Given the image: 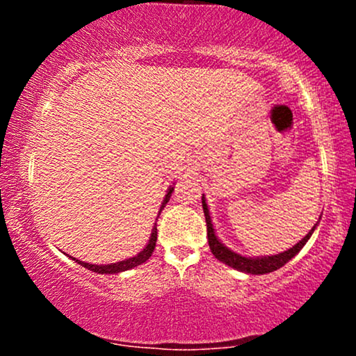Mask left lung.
Segmentation results:
<instances>
[{"label": "left lung", "mask_w": 356, "mask_h": 356, "mask_svg": "<svg viewBox=\"0 0 356 356\" xmlns=\"http://www.w3.org/2000/svg\"><path fill=\"white\" fill-rule=\"evenodd\" d=\"M202 209H204V216H206V222H207V241H209V248L211 252L216 256V259H219L220 263L227 264L229 268L238 269L241 273H246V275H266V273H273L276 269L283 268L289 259H293L298 252L303 249V246L308 243V239L312 238V234L316 229V226L320 222H316L312 227V231L305 236L300 243H296L295 246L286 249L283 252H277V254H271V256H243L239 252L232 251L226 246L218 238L214 229V224H212V218L209 212V206H207L206 197L202 194ZM321 219V216H320Z\"/></svg>", "instance_id": "1"}]
</instances>
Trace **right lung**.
Here are the masks:
<instances>
[{
  "mask_svg": "<svg viewBox=\"0 0 356 356\" xmlns=\"http://www.w3.org/2000/svg\"><path fill=\"white\" fill-rule=\"evenodd\" d=\"M174 192V184L172 186H169V189L165 192V197L164 201L161 204V209H159V216H161L162 209L165 207V204L169 202L170 195H172ZM157 216V218H159ZM155 243H157V220H155L154 227H152V232H150V238H149V243L145 244V248L142 249L140 252L136 256L129 257V259H124V261H117V263H110V264H92V263H87V261H80L76 259V257H73V261L75 263L81 264L83 268L90 269V271L93 273H99V275H117V273H124V271H129V269H134L137 266H140V264H144L147 259H149L150 256H152L154 249H155Z\"/></svg>",
  "mask_w": 356,
  "mask_h": 356,
  "instance_id": "1",
  "label": "right lung"
}]
</instances>
